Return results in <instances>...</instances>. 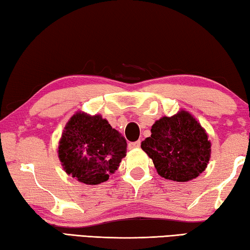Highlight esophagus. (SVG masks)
Listing matches in <instances>:
<instances>
[{
	"label": "esophagus",
	"mask_w": 250,
	"mask_h": 250,
	"mask_svg": "<svg viewBox=\"0 0 250 250\" xmlns=\"http://www.w3.org/2000/svg\"><path fill=\"white\" fill-rule=\"evenodd\" d=\"M140 146H141V141H140V140H138V141H135V142H130V143H129V147H130V149H138V147H140Z\"/></svg>",
	"instance_id": "obj_1"
}]
</instances>
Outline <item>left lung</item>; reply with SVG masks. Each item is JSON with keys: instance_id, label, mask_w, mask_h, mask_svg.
Wrapping results in <instances>:
<instances>
[{"instance_id": "8db88e82", "label": "left lung", "mask_w": 250, "mask_h": 250, "mask_svg": "<svg viewBox=\"0 0 250 250\" xmlns=\"http://www.w3.org/2000/svg\"><path fill=\"white\" fill-rule=\"evenodd\" d=\"M159 175L167 180L188 182L205 170L210 158L206 131L185 110L162 117L151 129V137L141 143Z\"/></svg>"}]
</instances>
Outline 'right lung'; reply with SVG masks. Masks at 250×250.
<instances>
[{"instance_id":"right-lung-1","label":"right lung","mask_w":250,"mask_h":250,"mask_svg":"<svg viewBox=\"0 0 250 250\" xmlns=\"http://www.w3.org/2000/svg\"><path fill=\"white\" fill-rule=\"evenodd\" d=\"M126 141L100 115L76 112L62 134L58 158L68 175L87 185L108 181L125 156Z\"/></svg>"}]
</instances>
